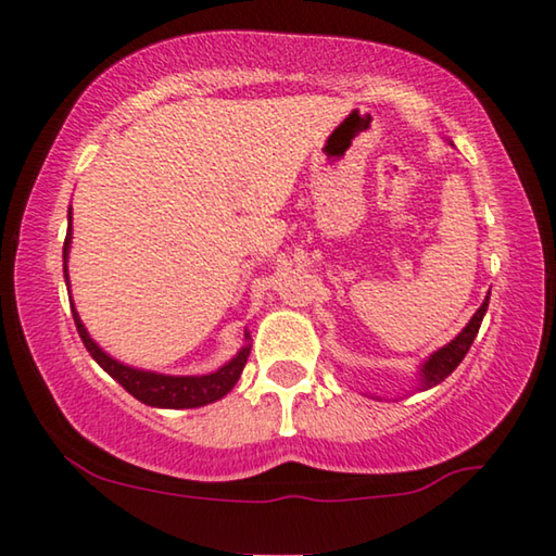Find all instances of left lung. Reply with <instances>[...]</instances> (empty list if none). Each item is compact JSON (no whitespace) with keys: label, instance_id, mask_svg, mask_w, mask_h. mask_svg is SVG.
Masks as SVG:
<instances>
[{"label":"left lung","instance_id":"8db88e82","mask_svg":"<svg viewBox=\"0 0 556 556\" xmlns=\"http://www.w3.org/2000/svg\"><path fill=\"white\" fill-rule=\"evenodd\" d=\"M485 308H489V295H485L481 308H478L473 318H470V321L466 324V329H463L458 337L451 341V344H445L443 349H438L435 354H430V359L422 364V367H420V387H417V390H430V387L443 382V379L451 375L455 367H458V364L463 362V356L468 354L470 344H473L478 329H481Z\"/></svg>","mask_w":556,"mask_h":556}]
</instances>
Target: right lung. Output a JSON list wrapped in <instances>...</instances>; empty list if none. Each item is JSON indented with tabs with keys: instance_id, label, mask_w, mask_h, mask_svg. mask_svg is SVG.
Instances as JSON below:
<instances>
[{
	"instance_id": "1",
	"label": "right lung",
	"mask_w": 556,
	"mask_h": 556,
	"mask_svg": "<svg viewBox=\"0 0 556 556\" xmlns=\"http://www.w3.org/2000/svg\"><path fill=\"white\" fill-rule=\"evenodd\" d=\"M71 219V215H67ZM71 227H67L65 235V245H63V270H65V283L71 286L67 280V253H71ZM73 318L75 326H78V333L83 339V344L90 352V356L101 364V367L109 371V375L116 379V382L124 387L128 394H134L136 400L143 402V405L151 407H166V409H192V407H202L210 405V402H217L219 397H225L227 392L238 384V379L242 375V367H245L248 354H250V344L242 346L238 354L232 356L225 367H219L212 375H202V377H172V375H156V371H147V369H134L128 364H121L103 352L101 346L90 339V333L83 326L78 311L73 306ZM245 339H250V333H245Z\"/></svg>"
}]
</instances>
